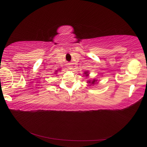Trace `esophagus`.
I'll use <instances>...</instances> for the list:
<instances>
[{"label": "esophagus", "mask_w": 147, "mask_h": 147, "mask_svg": "<svg viewBox=\"0 0 147 147\" xmlns=\"http://www.w3.org/2000/svg\"><path fill=\"white\" fill-rule=\"evenodd\" d=\"M67 68H68V69L72 70V69H73V65H67Z\"/></svg>", "instance_id": "34e87169"}]
</instances>
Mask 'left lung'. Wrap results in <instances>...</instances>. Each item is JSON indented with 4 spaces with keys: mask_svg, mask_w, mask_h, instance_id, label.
I'll list each match as a JSON object with an SVG mask.
<instances>
[{
    "mask_svg": "<svg viewBox=\"0 0 147 147\" xmlns=\"http://www.w3.org/2000/svg\"><path fill=\"white\" fill-rule=\"evenodd\" d=\"M84 74H85V75H83V76H85L86 77L89 76V72L88 71L84 72ZM96 82H97V80H96V79H93V80H89L87 81V83H88L89 86H91V85L93 86V85H96V84L98 83Z\"/></svg>",
    "mask_w": 147,
    "mask_h": 147,
    "instance_id": "8db88e82",
    "label": "left lung"
}]
</instances>
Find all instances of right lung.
Instances as JSON below:
<instances>
[{
	"mask_svg": "<svg viewBox=\"0 0 147 147\" xmlns=\"http://www.w3.org/2000/svg\"><path fill=\"white\" fill-rule=\"evenodd\" d=\"M59 71H61V69H59ZM57 72H58V71H57H57H55V73H54V74H56L57 73Z\"/></svg>",
	"mask_w": 147,
	"mask_h": 147,
	"instance_id": "add662e5",
	"label": "right lung"
}]
</instances>
